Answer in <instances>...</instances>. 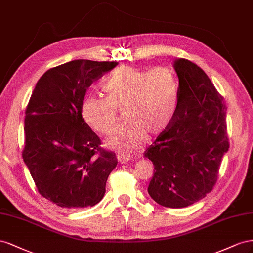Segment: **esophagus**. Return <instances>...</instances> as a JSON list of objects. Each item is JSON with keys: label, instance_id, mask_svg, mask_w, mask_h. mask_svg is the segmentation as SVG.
I'll list each match as a JSON object with an SVG mask.
<instances>
[{"label": "esophagus", "instance_id": "34e87169", "mask_svg": "<svg viewBox=\"0 0 253 253\" xmlns=\"http://www.w3.org/2000/svg\"><path fill=\"white\" fill-rule=\"evenodd\" d=\"M117 158H118V160H119L120 163H125V162L129 161L131 159L130 155H127V154H119L117 156Z\"/></svg>", "mask_w": 253, "mask_h": 253}]
</instances>
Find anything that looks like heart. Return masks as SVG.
<instances>
[{"label": "heart", "mask_w": 253, "mask_h": 253, "mask_svg": "<svg viewBox=\"0 0 253 253\" xmlns=\"http://www.w3.org/2000/svg\"><path fill=\"white\" fill-rule=\"evenodd\" d=\"M105 97L88 96L83 100L84 121L99 134H109L123 110L125 122L108 138L110 148L132 151L148 136L169 126L178 103V81L167 66L140 69L123 66L114 70L103 84Z\"/></svg>", "instance_id": "1"}]
</instances>
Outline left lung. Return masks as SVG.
Here are the masks:
<instances>
[{"instance_id":"obj_1","label":"left lung","mask_w":253,"mask_h":253,"mask_svg":"<svg viewBox=\"0 0 253 253\" xmlns=\"http://www.w3.org/2000/svg\"><path fill=\"white\" fill-rule=\"evenodd\" d=\"M179 78L174 118L144 155L155 172L148 194L167 208H184L210 193L229 149L227 106L210 78L196 63L177 58Z\"/></svg>"}]
</instances>
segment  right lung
Returning <instances> with one entry per match:
<instances>
[{
	"instance_id": "1",
	"label": "right lung",
	"mask_w": 253,
	"mask_h": 253,
	"mask_svg": "<svg viewBox=\"0 0 253 253\" xmlns=\"http://www.w3.org/2000/svg\"><path fill=\"white\" fill-rule=\"evenodd\" d=\"M117 64L78 59L49 69L26 107L23 160L39 194L60 208L98 204L118 164L82 115L86 89Z\"/></svg>"
}]
</instances>
